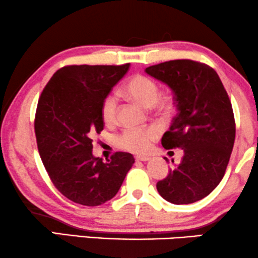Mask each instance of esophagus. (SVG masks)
I'll use <instances>...</instances> for the list:
<instances>
[{"label":"esophagus","instance_id":"34e87169","mask_svg":"<svg viewBox=\"0 0 258 258\" xmlns=\"http://www.w3.org/2000/svg\"><path fill=\"white\" fill-rule=\"evenodd\" d=\"M151 158H148V157H136L137 161H148Z\"/></svg>","mask_w":258,"mask_h":258}]
</instances>
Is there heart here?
Here are the masks:
<instances>
[{"mask_svg":"<svg viewBox=\"0 0 258 258\" xmlns=\"http://www.w3.org/2000/svg\"><path fill=\"white\" fill-rule=\"evenodd\" d=\"M122 93L145 107L155 111H167L173 105L170 94L160 93L158 82L146 75H136L126 83ZM100 115L104 124L112 126L117 122L118 99L113 94H107L101 101ZM159 130L155 126L144 128H126L115 138V144L124 151L144 154L150 151L152 143L159 138Z\"/></svg>","mask_w":258,"mask_h":258,"instance_id":"1","label":"heart"}]
</instances>
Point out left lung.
I'll return each mask as SVG.
<instances>
[{
    "label": "left lung",
    "instance_id": "obj_1",
    "mask_svg": "<svg viewBox=\"0 0 258 258\" xmlns=\"http://www.w3.org/2000/svg\"><path fill=\"white\" fill-rule=\"evenodd\" d=\"M145 71L166 83L176 101L177 114L162 146L184 152L181 164L169 169L157 189L174 205L197 202L215 189L229 162L236 133L230 99L216 71L201 61L168 60Z\"/></svg>",
    "mask_w": 258,
    "mask_h": 258
}]
</instances>
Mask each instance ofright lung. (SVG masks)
I'll list each match as a JSON object with an SVG mask.
<instances>
[{
  "label": "right lung",
  "mask_w": 258,
  "mask_h": 258,
  "mask_svg": "<svg viewBox=\"0 0 258 258\" xmlns=\"http://www.w3.org/2000/svg\"><path fill=\"white\" fill-rule=\"evenodd\" d=\"M122 65H67L55 72L38 99L35 134L48 175L69 200L100 206L118 193L134 164L115 152L106 162L92 155V134L104 128L101 101L124 75Z\"/></svg>",
  "instance_id": "obj_1"
}]
</instances>
